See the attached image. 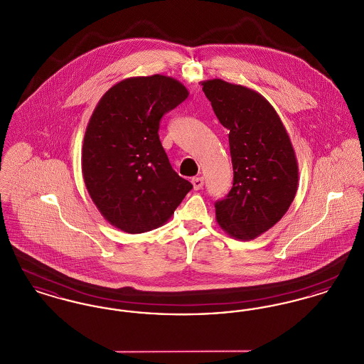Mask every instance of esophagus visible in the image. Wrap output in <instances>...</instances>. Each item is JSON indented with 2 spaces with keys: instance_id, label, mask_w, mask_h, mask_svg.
I'll return each instance as SVG.
<instances>
[{
  "instance_id": "obj_1",
  "label": "esophagus",
  "mask_w": 364,
  "mask_h": 364,
  "mask_svg": "<svg viewBox=\"0 0 364 364\" xmlns=\"http://www.w3.org/2000/svg\"><path fill=\"white\" fill-rule=\"evenodd\" d=\"M192 186H193V190H200L203 187V177H193L191 180Z\"/></svg>"
}]
</instances>
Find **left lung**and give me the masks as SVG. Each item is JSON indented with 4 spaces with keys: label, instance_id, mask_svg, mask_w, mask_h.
<instances>
[{
    "label": "left lung",
    "instance_id": "1",
    "mask_svg": "<svg viewBox=\"0 0 364 364\" xmlns=\"http://www.w3.org/2000/svg\"><path fill=\"white\" fill-rule=\"evenodd\" d=\"M220 122L229 129L233 187L215 203L230 237L248 242L277 224L294 202L299 166L276 109L252 88L223 79L202 82Z\"/></svg>",
    "mask_w": 364,
    "mask_h": 364
}]
</instances>
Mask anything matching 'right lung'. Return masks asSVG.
<instances>
[{"instance_id":"obj_1","label":"right lung","mask_w":364,"mask_h":364,"mask_svg":"<svg viewBox=\"0 0 364 364\" xmlns=\"http://www.w3.org/2000/svg\"><path fill=\"white\" fill-rule=\"evenodd\" d=\"M171 76L128 77L95 106L82 149L91 200L110 225L143 233L166 224L192 188L172 169L158 136L162 116L188 97Z\"/></svg>"}]
</instances>
